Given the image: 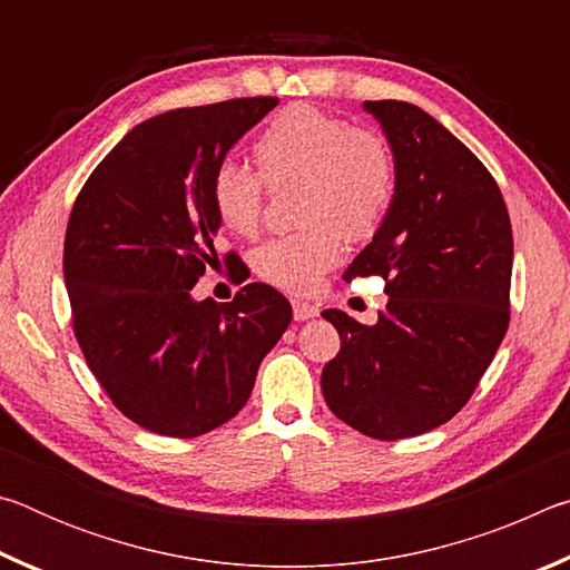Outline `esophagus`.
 <instances>
[{"mask_svg":"<svg viewBox=\"0 0 570 570\" xmlns=\"http://www.w3.org/2000/svg\"><path fill=\"white\" fill-rule=\"evenodd\" d=\"M292 306H294V322H308L314 320V316H320V308L312 306L308 302H302V298H294Z\"/></svg>","mask_w":570,"mask_h":570,"instance_id":"obj_1","label":"esophagus"}]
</instances>
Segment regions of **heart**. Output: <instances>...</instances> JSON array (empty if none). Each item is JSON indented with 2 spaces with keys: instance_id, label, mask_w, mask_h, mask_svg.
<instances>
[{
  "instance_id": "heart-1",
  "label": "heart",
  "mask_w": 570,
  "mask_h": 570,
  "mask_svg": "<svg viewBox=\"0 0 570 570\" xmlns=\"http://www.w3.org/2000/svg\"><path fill=\"white\" fill-rule=\"evenodd\" d=\"M254 156L262 176L224 160L210 176L216 216L236 234L262 224L264 181L278 188L302 183L296 234L258 248L256 272L286 292H308L340 262L342 236L352 244L372 238L387 218L397 188L394 160L380 135L312 105H288L258 135Z\"/></svg>"
}]
</instances>
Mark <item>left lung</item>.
Listing matches in <instances>:
<instances>
[{
    "label": "left lung",
    "mask_w": 570,
    "mask_h": 570,
    "mask_svg": "<svg viewBox=\"0 0 570 570\" xmlns=\"http://www.w3.org/2000/svg\"><path fill=\"white\" fill-rule=\"evenodd\" d=\"M390 142L397 188L346 282L377 274L387 306L366 326L322 316L342 350L322 372L330 410L374 440H402L455 417L510 322L513 228L495 178L417 105L366 100Z\"/></svg>",
    "instance_id": "8db88e82"
}]
</instances>
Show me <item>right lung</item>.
Returning a JSON list of instances; mask_svg holds the SVG:
<instances>
[{
	"label": "right lung",
	"mask_w": 570,
	"mask_h": 570,
	"mask_svg": "<svg viewBox=\"0 0 570 570\" xmlns=\"http://www.w3.org/2000/svg\"><path fill=\"white\" fill-rule=\"evenodd\" d=\"M276 102L226 100L135 125L72 206L62 268L77 344L115 407L158 435L198 438L238 414L292 322V304L266 284L230 304L190 294L218 258L210 176Z\"/></svg>",
	"instance_id": "obj_1"
}]
</instances>
